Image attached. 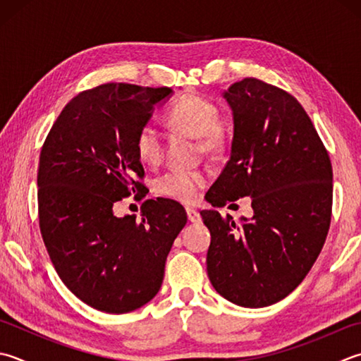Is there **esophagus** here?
Listing matches in <instances>:
<instances>
[{"instance_id":"34e87169","label":"esophagus","mask_w":361,"mask_h":361,"mask_svg":"<svg viewBox=\"0 0 361 361\" xmlns=\"http://www.w3.org/2000/svg\"><path fill=\"white\" fill-rule=\"evenodd\" d=\"M186 213H188V219H189V222H192V224H199V222L202 221V216H200L199 211H195V209H190V208H188V209H186Z\"/></svg>"}]
</instances>
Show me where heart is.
<instances>
[{"label":"heart","instance_id":"obj_1","mask_svg":"<svg viewBox=\"0 0 361 361\" xmlns=\"http://www.w3.org/2000/svg\"><path fill=\"white\" fill-rule=\"evenodd\" d=\"M167 123L173 130H178L197 137L199 150L204 154H216L224 148L227 134L219 122V111L216 104L199 95H183L167 111ZM136 152L139 159L147 166H157L164 154V137L153 123L140 126L136 136ZM207 175L200 171H173L159 176L157 190L167 197L183 203H192L199 199L202 188L207 185Z\"/></svg>","mask_w":361,"mask_h":361}]
</instances>
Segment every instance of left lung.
Wrapping results in <instances>:
<instances>
[{
	"label": "left lung",
	"instance_id": "8db88e82",
	"mask_svg": "<svg viewBox=\"0 0 361 361\" xmlns=\"http://www.w3.org/2000/svg\"><path fill=\"white\" fill-rule=\"evenodd\" d=\"M231 153L208 202L252 197L253 217L236 224L202 211L211 233L207 271L227 300L261 308L285 299L312 269L331 221V162L312 118L286 90L257 78L231 84Z\"/></svg>",
	"mask_w": 361,
	"mask_h": 361
}]
</instances>
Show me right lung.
Masks as SVG:
<instances>
[{
	"mask_svg": "<svg viewBox=\"0 0 361 361\" xmlns=\"http://www.w3.org/2000/svg\"><path fill=\"white\" fill-rule=\"evenodd\" d=\"M171 94L125 82L84 90L66 104L42 147L39 225L49 259L78 299L104 313L133 312L157 295L188 222L185 208L169 199L145 200L140 221L112 209L148 192L136 136Z\"/></svg>",
	"mask_w": 361,
	"mask_h": 361,
	"instance_id": "right-lung-1",
	"label": "right lung"
}]
</instances>
